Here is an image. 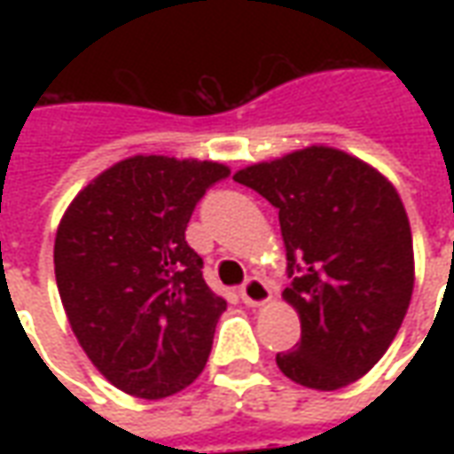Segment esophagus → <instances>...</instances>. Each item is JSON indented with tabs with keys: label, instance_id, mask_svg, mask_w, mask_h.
Here are the masks:
<instances>
[{
	"label": "esophagus",
	"instance_id": "34e87169",
	"mask_svg": "<svg viewBox=\"0 0 454 454\" xmlns=\"http://www.w3.org/2000/svg\"><path fill=\"white\" fill-rule=\"evenodd\" d=\"M240 299L247 306H262L272 299V292H270V286L260 277H247L246 285L240 286Z\"/></svg>",
	"mask_w": 454,
	"mask_h": 454
}]
</instances>
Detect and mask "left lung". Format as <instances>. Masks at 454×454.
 Returning a JSON list of instances; mask_svg holds the SVG:
<instances>
[{
  "mask_svg": "<svg viewBox=\"0 0 454 454\" xmlns=\"http://www.w3.org/2000/svg\"><path fill=\"white\" fill-rule=\"evenodd\" d=\"M279 211L301 340L277 367L301 387H348L380 362L413 294V240L389 179L325 145L233 175Z\"/></svg>",
  "mask_w": 454,
  "mask_h": 454,
  "instance_id": "left-lung-1",
  "label": "left lung"
}]
</instances>
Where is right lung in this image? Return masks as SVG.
I'll return each instance as SVG.
<instances>
[{
    "instance_id": "1",
    "label": "right lung",
    "mask_w": 454,
    "mask_h": 454,
    "mask_svg": "<svg viewBox=\"0 0 454 454\" xmlns=\"http://www.w3.org/2000/svg\"><path fill=\"white\" fill-rule=\"evenodd\" d=\"M231 169L133 155L73 199L55 236V282L73 333L114 387L165 399L197 380L226 299L204 282L184 231Z\"/></svg>"
}]
</instances>
